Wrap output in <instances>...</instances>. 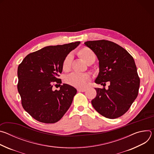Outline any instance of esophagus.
Wrapping results in <instances>:
<instances>
[{
    "label": "esophagus",
    "mask_w": 154,
    "mask_h": 154,
    "mask_svg": "<svg viewBox=\"0 0 154 154\" xmlns=\"http://www.w3.org/2000/svg\"><path fill=\"white\" fill-rule=\"evenodd\" d=\"M77 91H78V92H85L86 91V90L83 89V88H78Z\"/></svg>",
    "instance_id": "obj_1"
}]
</instances>
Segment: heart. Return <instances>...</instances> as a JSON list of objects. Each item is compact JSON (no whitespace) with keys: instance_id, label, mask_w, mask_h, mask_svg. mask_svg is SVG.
<instances>
[{"instance_id":"obj_1","label":"heart","mask_w":154,"mask_h":154,"mask_svg":"<svg viewBox=\"0 0 154 154\" xmlns=\"http://www.w3.org/2000/svg\"><path fill=\"white\" fill-rule=\"evenodd\" d=\"M79 57L88 64H92L96 60L95 53L90 48L85 47L82 48L79 52ZM72 61V55L69 54L64 58L62 63V69L64 71L68 72L71 69ZM90 80V77L86 74H80L74 72L69 75L66 79V83L72 86L79 88H84L86 86Z\"/></svg>"}]
</instances>
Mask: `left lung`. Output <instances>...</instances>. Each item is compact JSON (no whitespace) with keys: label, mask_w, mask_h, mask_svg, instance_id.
Segmentation results:
<instances>
[{"label":"left lung","mask_w":154,"mask_h":154,"mask_svg":"<svg viewBox=\"0 0 154 154\" xmlns=\"http://www.w3.org/2000/svg\"><path fill=\"white\" fill-rule=\"evenodd\" d=\"M85 45L99 60V73L95 82L108 89L96 88V97L91 100L96 110L103 116L115 119L130 108L138 94L140 79L134 58L125 49L108 40L88 41Z\"/></svg>","instance_id":"1"}]
</instances>
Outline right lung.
Here are the masks:
<instances>
[{"mask_svg":"<svg viewBox=\"0 0 154 154\" xmlns=\"http://www.w3.org/2000/svg\"><path fill=\"white\" fill-rule=\"evenodd\" d=\"M80 41L50 46L27 55L17 68V90L25 110L36 121L53 124L58 122L70 107L77 90L64 83L60 90H52L59 79L62 63ZM57 85H55V86Z\"/></svg>","mask_w":154,"mask_h":154,"instance_id":"1","label":"right lung"}]
</instances>
